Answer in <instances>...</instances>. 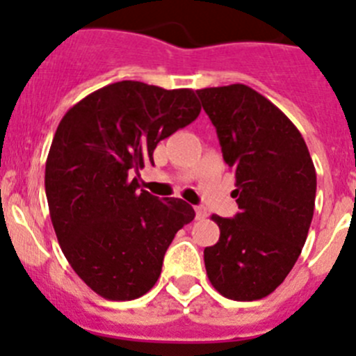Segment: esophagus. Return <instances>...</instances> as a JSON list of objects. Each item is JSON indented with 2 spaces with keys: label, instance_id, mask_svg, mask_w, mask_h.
I'll use <instances>...</instances> for the list:
<instances>
[{
  "label": "esophagus",
  "instance_id": "34e87169",
  "mask_svg": "<svg viewBox=\"0 0 356 356\" xmlns=\"http://www.w3.org/2000/svg\"><path fill=\"white\" fill-rule=\"evenodd\" d=\"M194 210H195V218H197V220H203V218L208 215L207 208L204 207H195Z\"/></svg>",
  "mask_w": 356,
  "mask_h": 356
}]
</instances>
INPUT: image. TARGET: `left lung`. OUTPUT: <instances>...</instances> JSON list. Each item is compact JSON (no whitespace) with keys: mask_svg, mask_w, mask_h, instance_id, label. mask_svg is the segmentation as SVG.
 <instances>
[{"mask_svg":"<svg viewBox=\"0 0 356 356\" xmlns=\"http://www.w3.org/2000/svg\"><path fill=\"white\" fill-rule=\"evenodd\" d=\"M197 97L234 171L240 208L233 218L211 215L220 238L204 249L207 275L226 298H265L284 282L307 240L314 164L291 120L252 88H204Z\"/></svg>","mask_w":356,"mask_h":356,"instance_id":"obj_1","label":"left lung"}]
</instances>
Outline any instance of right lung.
<instances>
[{"label":"right lung","instance_id":"add662e5","mask_svg":"<svg viewBox=\"0 0 356 356\" xmlns=\"http://www.w3.org/2000/svg\"><path fill=\"white\" fill-rule=\"evenodd\" d=\"M200 113L187 88L120 81L61 118L45 162L49 213L65 257L97 295L134 300L148 293L175 234L194 218L184 200H159L132 176L153 164L162 139Z\"/></svg>","mask_w":356,"mask_h":356}]
</instances>
